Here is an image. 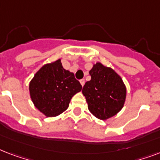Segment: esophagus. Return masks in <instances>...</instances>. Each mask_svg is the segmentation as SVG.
I'll return each instance as SVG.
<instances>
[{
    "mask_svg": "<svg viewBox=\"0 0 160 160\" xmlns=\"http://www.w3.org/2000/svg\"><path fill=\"white\" fill-rule=\"evenodd\" d=\"M80 84H81V85H82V86H84V85H85V80H80Z\"/></svg>",
    "mask_w": 160,
    "mask_h": 160,
    "instance_id": "esophagus-1",
    "label": "esophagus"
}]
</instances>
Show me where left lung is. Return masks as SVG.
Segmentation results:
<instances>
[{
  "mask_svg": "<svg viewBox=\"0 0 160 160\" xmlns=\"http://www.w3.org/2000/svg\"><path fill=\"white\" fill-rule=\"evenodd\" d=\"M91 80L82 90L90 113L100 119L114 116L123 108L126 88L121 77L111 68L96 63L90 70Z\"/></svg>",
  "mask_w": 160,
  "mask_h": 160,
  "instance_id": "obj_1",
  "label": "left lung"
}]
</instances>
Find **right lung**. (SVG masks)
Returning <instances> with one entry per match:
<instances>
[{"instance_id": "right-lung-1", "label": "right lung", "mask_w": 160, "mask_h": 160, "mask_svg": "<svg viewBox=\"0 0 160 160\" xmlns=\"http://www.w3.org/2000/svg\"><path fill=\"white\" fill-rule=\"evenodd\" d=\"M81 89L75 75L63 68L60 60L41 67L29 86L35 106L47 117L63 113L69 107L71 98Z\"/></svg>"}]
</instances>
